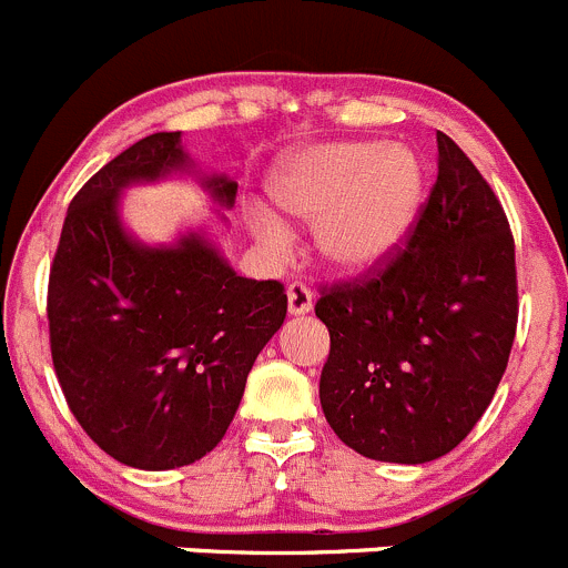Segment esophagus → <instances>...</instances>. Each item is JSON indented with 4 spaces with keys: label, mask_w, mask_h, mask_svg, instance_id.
Here are the masks:
<instances>
[{
    "label": "esophagus",
    "mask_w": 568,
    "mask_h": 568,
    "mask_svg": "<svg viewBox=\"0 0 568 568\" xmlns=\"http://www.w3.org/2000/svg\"><path fill=\"white\" fill-rule=\"evenodd\" d=\"M288 311L291 316H305L313 311V291L305 283L288 285Z\"/></svg>",
    "instance_id": "1"
}]
</instances>
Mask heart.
Segmentation results:
<instances>
[{"instance_id": "heart-1", "label": "heart", "mask_w": 568, "mask_h": 568, "mask_svg": "<svg viewBox=\"0 0 568 568\" xmlns=\"http://www.w3.org/2000/svg\"><path fill=\"white\" fill-rule=\"evenodd\" d=\"M274 200L296 222L316 227V246L329 266L372 272L410 235L424 200V169L405 146L322 144L285 163ZM250 227L268 250L288 244V227L266 207H252Z\"/></svg>"}]
</instances>
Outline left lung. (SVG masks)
Returning a JSON list of instances; mask_svg holds the SVG:
<instances>
[{
  "instance_id": "left-lung-1",
  "label": "left lung",
  "mask_w": 568,
  "mask_h": 568,
  "mask_svg": "<svg viewBox=\"0 0 568 568\" xmlns=\"http://www.w3.org/2000/svg\"><path fill=\"white\" fill-rule=\"evenodd\" d=\"M438 180L405 250L316 302L329 329L324 418L363 458L427 464L471 433L508 366L519 318L508 216L438 132Z\"/></svg>"
}]
</instances>
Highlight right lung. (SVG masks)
<instances>
[{
	"instance_id": "add662e5",
	"label": "right lung",
	"mask_w": 568,
	"mask_h": 568,
	"mask_svg": "<svg viewBox=\"0 0 568 568\" xmlns=\"http://www.w3.org/2000/svg\"><path fill=\"white\" fill-rule=\"evenodd\" d=\"M172 174H194L233 207L239 183L196 172L180 132H155L71 200L49 272V344L65 402L110 458L146 471L189 466L222 442L288 311L277 280L239 277L200 230L169 246L126 233L124 189Z\"/></svg>"
}]
</instances>
